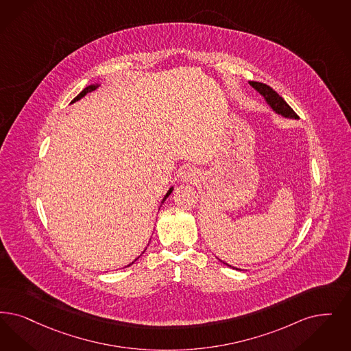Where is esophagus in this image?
<instances>
[{"mask_svg":"<svg viewBox=\"0 0 351 351\" xmlns=\"http://www.w3.org/2000/svg\"><path fill=\"white\" fill-rule=\"evenodd\" d=\"M193 179H196V172H195V169H186L182 172V180L191 182V180H193Z\"/></svg>","mask_w":351,"mask_h":351,"instance_id":"1","label":"esophagus"}]
</instances>
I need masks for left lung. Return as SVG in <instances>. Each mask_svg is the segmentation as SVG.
Masks as SVG:
<instances>
[{
    "label": "left lung",
    "instance_id": "left-lung-1",
    "mask_svg": "<svg viewBox=\"0 0 351 351\" xmlns=\"http://www.w3.org/2000/svg\"><path fill=\"white\" fill-rule=\"evenodd\" d=\"M250 84L252 86L253 88H256V90L265 98L267 104H269L276 112L280 113V114L285 116V117H289V119H295V120L299 119V116L294 112V110H293V108L285 101V99L280 97L270 86L261 84V82H254V81H250ZM226 265H228V264H226ZM228 267H231V265H228Z\"/></svg>",
    "mask_w": 351,
    "mask_h": 351
}]
</instances>
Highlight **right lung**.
<instances>
[{
	"instance_id": "1",
	"label": "right lung",
	"mask_w": 351,
	"mask_h": 351,
	"mask_svg": "<svg viewBox=\"0 0 351 351\" xmlns=\"http://www.w3.org/2000/svg\"><path fill=\"white\" fill-rule=\"evenodd\" d=\"M97 87H98V86H97V84H91V86H87V87H86V88H84V90H82V91H81V93H80V94H78V95H77V97H75V98L73 99V100H71V103H74V101H77V100H80V99L81 98H84V95H86V94H88V93H91V91H94V90H95V88H97ZM171 192H172V188H169V192H167V195H166V196H165V198H163V201H162V202H165V201H166V198H167V197L169 196V195H171ZM133 263H134V261H133ZM133 263H132V264H133ZM132 264H129V265H128V267H130V265H132Z\"/></svg>"
}]
</instances>
